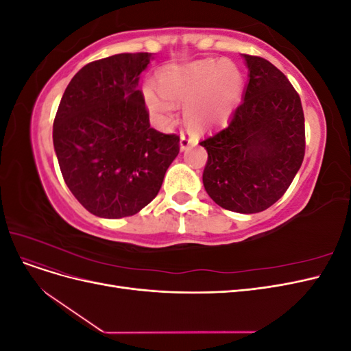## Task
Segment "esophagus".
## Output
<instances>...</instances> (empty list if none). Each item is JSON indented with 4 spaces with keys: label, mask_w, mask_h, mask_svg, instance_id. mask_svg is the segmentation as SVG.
<instances>
[{
    "label": "esophagus",
    "mask_w": 351,
    "mask_h": 351,
    "mask_svg": "<svg viewBox=\"0 0 351 351\" xmlns=\"http://www.w3.org/2000/svg\"><path fill=\"white\" fill-rule=\"evenodd\" d=\"M195 143H196V139H195L192 133L183 132L182 134H180V149H182V151L187 149L190 145H195Z\"/></svg>",
    "instance_id": "esophagus-1"
}]
</instances>
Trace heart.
I'll return each instance as SVG.
<instances>
[{
  "label": "heart",
  "instance_id": "b5f03b06",
  "mask_svg": "<svg viewBox=\"0 0 351 351\" xmlns=\"http://www.w3.org/2000/svg\"><path fill=\"white\" fill-rule=\"evenodd\" d=\"M158 88H143V101L159 125L174 120V102H184V120L193 129H208L226 121L236 107L243 76L231 61H200L173 66L158 76Z\"/></svg>",
  "mask_w": 351,
  "mask_h": 351
}]
</instances>
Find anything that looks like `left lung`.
Wrapping results in <instances>:
<instances>
[{"instance_id": "left-lung-1", "label": "left lung", "mask_w": 351, "mask_h": 351, "mask_svg": "<svg viewBox=\"0 0 351 351\" xmlns=\"http://www.w3.org/2000/svg\"><path fill=\"white\" fill-rule=\"evenodd\" d=\"M249 70L228 125L200 142L204 186L221 208L256 214L290 187L304 158V115L291 83L268 60L241 54Z\"/></svg>"}]
</instances>
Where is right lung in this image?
I'll return each mask as SVG.
<instances>
[{"instance_id":"add662e5","label":"right lung","mask_w":351,"mask_h":351,"mask_svg":"<svg viewBox=\"0 0 351 351\" xmlns=\"http://www.w3.org/2000/svg\"><path fill=\"white\" fill-rule=\"evenodd\" d=\"M151 52L89 62L70 80L52 141L70 192L90 214L124 218L158 195L180 151L176 134L156 132L139 86Z\"/></svg>"}]
</instances>
